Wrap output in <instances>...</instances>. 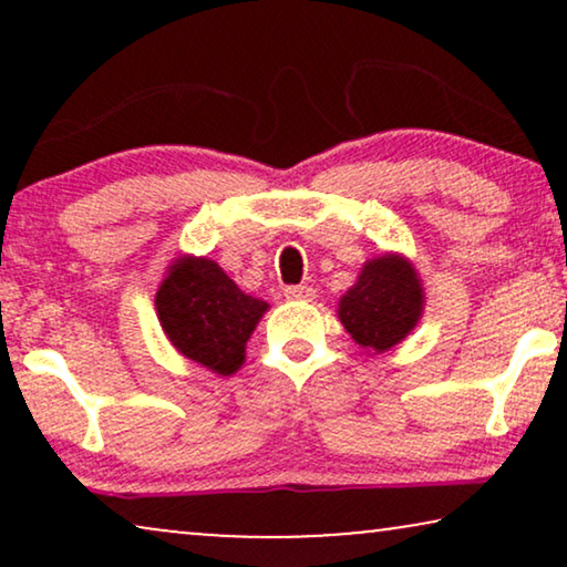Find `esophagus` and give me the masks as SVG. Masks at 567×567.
Wrapping results in <instances>:
<instances>
[{
	"instance_id": "34e87169",
	"label": "esophagus",
	"mask_w": 567,
	"mask_h": 567,
	"mask_svg": "<svg viewBox=\"0 0 567 567\" xmlns=\"http://www.w3.org/2000/svg\"><path fill=\"white\" fill-rule=\"evenodd\" d=\"M286 299H291V301H315L317 299V291L309 289V286H289V289H286Z\"/></svg>"
}]
</instances>
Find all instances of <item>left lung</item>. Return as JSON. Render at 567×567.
Returning a JSON list of instances; mask_svg holds the SVG:
<instances>
[{
  "label": "left lung",
  "mask_w": 567,
  "mask_h": 567,
  "mask_svg": "<svg viewBox=\"0 0 567 567\" xmlns=\"http://www.w3.org/2000/svg\"><path fill=\"white\" fill-rule=\"evenodd\" d=\"M425 309L423 281L402 252L363 262L359 278L338 301V320L363 351L384 353L417 328Z\"/></svg>",
  "instance_id": "1"
}]
</instances>
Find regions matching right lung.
Masks as SVG:
<instances>
[{"label": "right lung", "mask_w": 567, "mask_h": 567, "mask_svg": "<svg viewBox=\"0 0 567 567\" xmlns=\"http://www.w3.org/2000/svg\"><path fill=\"white\" fill-rule=\"evenodd\" d=\"M154 307L175 351L221 377L243 367L247 340L270 309L239 289L219 262L196 255L169 262Z\"/></svg>", "instance_id": "obj_1"}]
</instances>
